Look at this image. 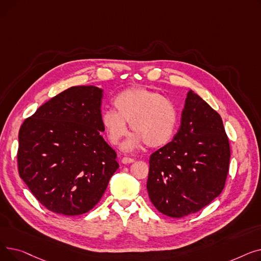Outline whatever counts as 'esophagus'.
Masks as SVG:
<instances>
[{
    "mask_svg": "<svg viewBox=\"0 0 261 261\" xmlns=\"http://www.w3.org/2000/svg\"><path fill=\"white\" fill-rule=\"evenodd\" d=\"M121 162H122V164H131V163H133V162H134V160H133V159H131V158L125 156V158H122Z\"/></svg>",
    "mask_w": 261,
    "mask_h": 261,
    "instance_id": "1",
    "label": "esophagus"
}]
</instances>
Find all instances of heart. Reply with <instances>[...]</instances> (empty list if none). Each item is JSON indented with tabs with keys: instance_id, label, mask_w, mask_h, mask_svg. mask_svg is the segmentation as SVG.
<instances>
[{
	"instance_id": "1",
	"label": "heart",
	"mask_w": 261,
	"mask_h": 261,
	"mask_svg": "<svg viewBox=\"0 0 261 261\" xmlns=\"http://www.w3.org/2000/svg\"><path fill=\"white\" fill-rule=\"evenodd\" d=\"M113 110L101 113V125L109 141L118 145L128 133L127 122L135 134L123 148L132 150L145 142L148 147L159 148L173 138L177 123L174 103L156 92L142 87L121 91L113 100Z\"/></svg>"
}]
</instances>
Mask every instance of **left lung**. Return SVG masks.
Segmentation results:
<instances>
[{
    "label": "left lung",
    "mask_w": 261,
    "mask_h": 261,
    "mask_svg": "<svg viewBox=\"0 0 261 261\" xmlns=\"http://www.w3.org/2000/svg\"><path fill=\"white\" fill-rule=\"evenodd\" d=\"M229 159L221 116L189 91L179 131L172 142L150 155V200L159 212L172 218L201 211L223 190Z\"/></svg>",
    "instance_id": "8db88e82"
}]
</instances>
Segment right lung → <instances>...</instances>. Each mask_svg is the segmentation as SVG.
Returning a JSON list of instances; mask_svg holds the SVG:
<instances>
[{
  "mask_svg": "<svg viewBox=\"0 0 261 261\" xmlns=\"http://www.w3.org/2000/svg\"><path fill=\"white\" fill-rule=\"evenodd\" d=\"M102 90L72 87L26 118L19 131L18 170L48 211L77 216L99 202L119 167L101 136Z\"/></svg>",
  "mask_w": 261,
  "mask_h": 261,
  "instance_id": "1",
  "label": "right lung"
}]
</instances>
